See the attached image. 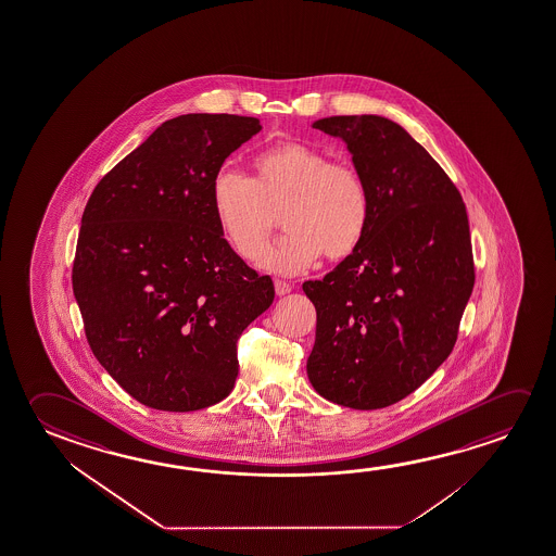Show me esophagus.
Segmentation results:
<instances>
[{
  "label": "esophagus",
  "mask_w": 556,
  "mask_h": 556,
  "mask_svg": "<svg viewBox=\"0 0 556 556\" xmlns=\"http://www.w3.org/2000/svg\"><path fill=\"white\" fill-rule=\"evenodd\" d=\"M291 289V285L287 281H281V279H277V281H275V292H277V296H285V294H289Z\"/></svg>",
  "instance_id": "esophagus-1"
}]
</instances>
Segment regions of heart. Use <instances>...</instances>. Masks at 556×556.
<instances>
[{
	"mask_svg": "<svg viewBox=\"0 0 556 556\" xmlns=\"http://www.w3.org/2000/svg\"><path fill=\"white\" fill-rule=\"evenodd\" d=\"M254 179L222 169L212 182V205L223 237L247 262L261 256L283 210L288 231L260 265L274 274L294 275L321 254L341 260L358 248L369 222L368 185L349 163L300 142L271 146L252 160Z\"/></svg>",
	"mask_w": 556,
	"mask_h": 556,
	"instance_id": "obj_1",
	"label": "heart"
}]
</instances>
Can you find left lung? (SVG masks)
<instances>
[{
    "instance_id": "1",
    "label": "left lung",
    "mask_w": 556,
    "mask_h": 556,
    "mask_svg": "<svg viewBox=\"0 0 556 556\" xmlns=\"http://www.w3.org/2000/svg\"><path fill=\"white\" fill-rule=\"evenodd\" d=\"M312 127L346 144L369 222L351 256L302 285L317 314L306 371L327 401L377 410L453 352L473 289L470 223L453 180L399 123L339 115Z\"/></svg>"
}]
</instances>
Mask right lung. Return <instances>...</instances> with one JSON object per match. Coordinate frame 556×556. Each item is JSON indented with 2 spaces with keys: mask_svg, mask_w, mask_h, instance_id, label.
Returning a JSON list of instances; mask_svg holds the SVG:
<instances>
[{
  "mask_svg": "<svg viewBox=\"0 0 556 556\" xmlns=\"http://www.w3.org/2000/svg\"><path fill=\"white\" fill-rule=\"evenodd\" d=\"M260 130L227 113L165 121L86 204L73 264L86 339L155 410H202L231 393L240 333L274 302L271 277L229 247L212 205L223 162Z\"/></svg>",
  "mask_w": 556,
  "mask_h": 556,
  "instance_id": "add662e5",
  "label": "right lung"
}]
</instances>
